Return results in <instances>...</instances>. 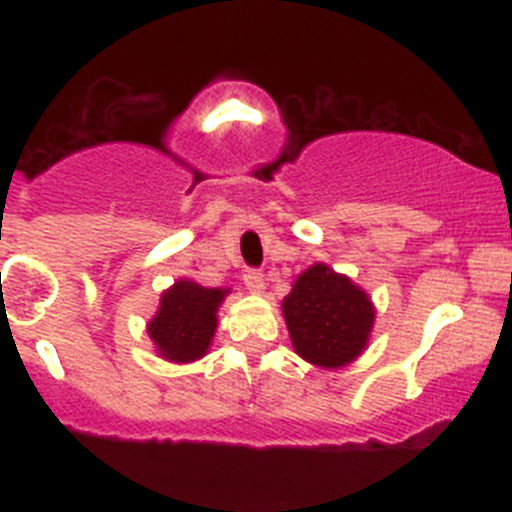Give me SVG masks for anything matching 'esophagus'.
<instances>
[{
	"mask_svg": "<svg viewBox=\"0 0 512 512\" xmlns=\"http://www.w3.org/2000/svg\"><path fill=\"white\" fill-rule=\"evenodd\" d=\"M243 284L248 286L250 293L260 296V293L264 291V276H262V272H257V269H248V272L243 274Z\"/></svg>",
	"mask_w": 512,
	"mask_h": 512,
	"instance_id": "obj_1",
	"label": "esophagus"
}]
</instances>
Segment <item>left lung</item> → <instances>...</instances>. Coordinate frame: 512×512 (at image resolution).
Instances as JSON below:
<instances>
[{"instance_id": "1", "label": "left lung", "mask_w": 512, "mask_h": 512, "mask_svg": "<svg viewBox=\"0 0 512 512\" xmlns=\"http://www.w3.org/2000/svg\"><path fill=\"white\" fill-rule=\"evenodd\" d=\"M293 351L317 368L337 370L366 351L375 305L361 286L330 264L315 262L281 301Z\"/></svg>"}]
</instances>
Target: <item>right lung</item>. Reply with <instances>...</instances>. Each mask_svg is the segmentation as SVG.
<instances>
[{
  "label": "right lung",
  "instance_id": "add662e5",
  "mask_svg": "<svg viewBox=\"0 0 512 512\" xmlns=\"http://www.w3.org/2000/svg\"><path fill=\"white\" fill-rule=\"evenodd\" d=\"M228 293L231 289H207L195 279H178L168 286L156 315L146 322L156 354L170 363H192L207 356Z\"/></svg>",
  "mask_w": 512,
  "mask_h": 512
}]
</instances>
